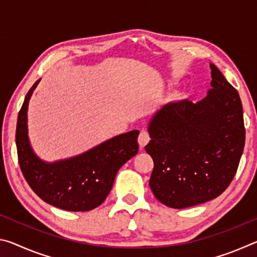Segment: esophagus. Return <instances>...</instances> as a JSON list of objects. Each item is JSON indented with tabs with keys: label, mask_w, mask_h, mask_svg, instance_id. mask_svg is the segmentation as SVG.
<instances>
[{
	"label": "esophagus",
	"mask_w": 257,
	"mask_h": 257,
	"mask_svg": "<svg viewBox=\"0 0 257 257\" xmlns=\"http://www.w3.org/2000/svg\"><path fill=\"white\" fill-rule=\"evenodd\" d=\"M150 134L149 132H146V130H142L141 134H139L138 136V143L139 145H141V147H144L145 145H147V143L150 142Z\"/></svg>",
	"instance_id": "esophagus-1"
}]
</instances>
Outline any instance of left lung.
<instances>
[{
	"instance_id": "1",
	"label": "left lung",
	"mask_w": 257,
	"mask_h": 257,
	"mask_svg": "<svg viewBox=\"0 0 257 257\" xmlns=\"http://www.w3.org/2000/svg\"><path fill=\"white\" fill-rule=\"evenodd\" d=\"M210 67L212 88L206 97L165 104L149 125L145 150L154 162L150 187L172 208L220 196L236 175L245 146L239 94L214 64Z\"/></svg>"
}]
</instances>
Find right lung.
Wrapping results in <instances>:
<instances>
[{"label":"right lung","mask_w":257,"mask_h":257,"mask_svg":"<svg viewBox=\"0 0 257 257\" xmlns=\"http://www.w3.org/2000/svg\"><path fill=\"white\" fill-rule=\"evenodd\" d=\"M38 81L26 95L17 122L21 172L34 193L51 205L71 212L93 210L105 201L119 169L137 154L139 132L121 134L75 158L46 163L34 153L27 135L28 102Z\"/></svg>","instance_id":"1"}]
</instances>
